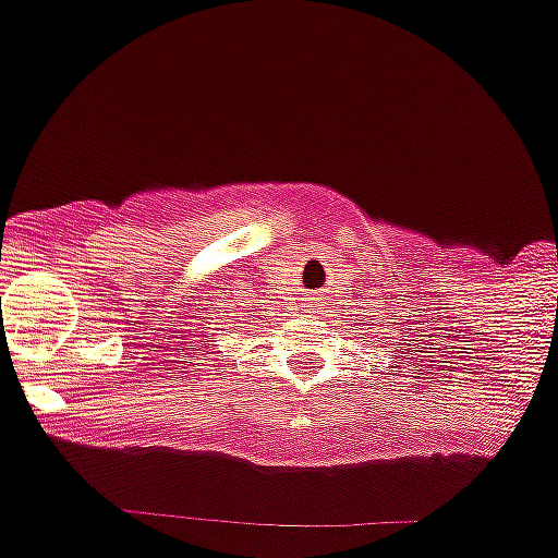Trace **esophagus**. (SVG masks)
Wrapping results in <instances>:
<instances>
[{
	"label": "esophagus",
	"instance_id": "esophagus-1",
	"mask_svg": "<svg viewBox=\"0 0 558 558\" xmlns=\"http://www.w3.org/2000/svg\"><path fill=\"white\" fill-rule=\"evenodd\" d=\"M315 304H318V302H315V299H307V310H310V313H315Z\"/></svg>",
	"mask_w": 558,
	"mask_h": 558
}]
</instances>
